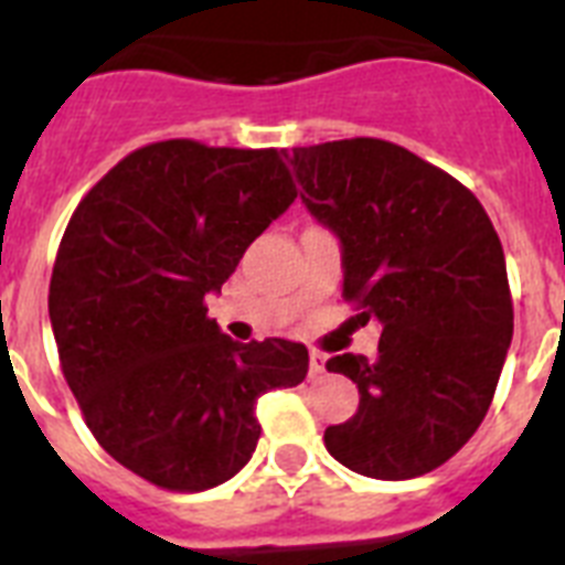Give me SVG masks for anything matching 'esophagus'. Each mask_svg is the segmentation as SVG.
Instances as JSON below:
<instances>
[{
  "label": "esophagus",
  "mask_w": 565,
  "mask_h": 565,
  "mask_svg": "<svg viewBox=\"0 0 565 565\" xmlns=\"http://www.w3.org/2000/svg\"><path fill=\"white\" fill-rule=\"evenodd\" d=\"M308 369H311V374H322V371H326V354L311 351V354H308Z\"/></svg>",
  "instance_id": "1"
}]
</instances>
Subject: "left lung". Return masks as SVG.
Returning a JSON list of instances; mask_svg holds the SVG:
<instances>
[{"label": "left lung", "mask_w": 565, "mask_h": 565, "mask_svg": "<svg viewBox=\"0 0 565 565\" xmlns=\"http://www.w3.org/2000/svg\"><path fill=\"white\" fill-rule=\"evenodd\" d=\"M286 159L308 214L340 239L345 300L380 326L374 360L326 363L360 392L326 448L374 480L426 475L483 423L512 345L498 231L469 188L394 142L340 139Z\"/></svg>", "instance_id": "8db88e82"}]
</instances>
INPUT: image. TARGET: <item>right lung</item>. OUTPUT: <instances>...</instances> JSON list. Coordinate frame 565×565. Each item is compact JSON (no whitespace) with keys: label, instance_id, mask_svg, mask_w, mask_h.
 <instances>
[{"label":"right lung","instance_id":"obj_1","mask_svg":"<svg viewBox=\"0 0 565 565\" xmlns=\"http://www.w3.org/2000/svg\"><path fill=\"white\" fill-rule=\"evenodd\" d=\"M297 191L274 148L145 145L90 188L53 263L47 315L96 443L171 491L225 483L259 440L257 399L300 385L302 342L209 320L236 263Z\"/></svg>","mask_w":565,"mask_h":565}]
</instances>
